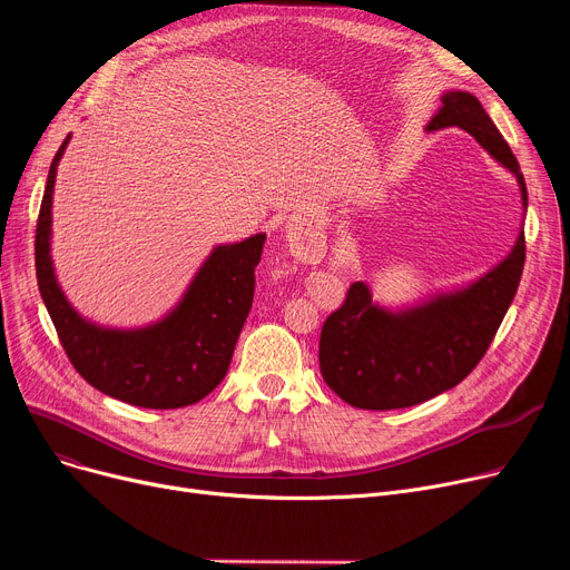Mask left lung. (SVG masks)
Here are the masks:
<instances>
[{
	"instance_id": "left-lung-1",
	"label": "left lung",
	"mask_w": 570,
	"mask_h": 570,
	"mask_svg": "<svg viewBox=\"0 0 570 570\" xmlns=\"http://www.w3.org/2000/svg\"><path fill=\"white\" fill-rule=\"evenodd\" d=\"M460 127L511 170L527 213L520 164L471 92L445 89L425 131ZM524 267V230L515 247L483 277L439 291L406 307L372 301L365 282L348 288L344 305L325 318L318 344L323 381L351 406L387 411L428 402L451 391L481 363L518 293Z\"/></svg>"
}]
</instances>
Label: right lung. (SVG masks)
I'll list each match as a JSON object with an SVG mask.
<instances>
[{"label": "right lung", "mask_w": 570, "mask_h": 570, "mask_svg": "<svg viewBox=\"0 0 570 570\" xmlns=\"http://www.w3.org/2000/svg\"><path fill=\"white\" fill-rule=\"evenodd\" d=\"M50 164L37 224V282L76 372L108 397L142 409H183L222 383L254 303V269L265 233L217 245L198 267L179 303L142 327H108L85 318L57 282L50 256L52 191L59 159Z\"/></svg>", "instance_id": "1"}]
</instances>
